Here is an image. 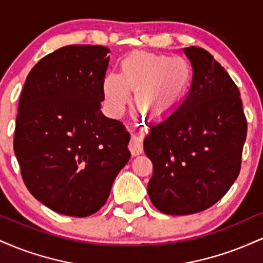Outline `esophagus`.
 I'll list each match as a JSON object with an SVG mask.
<instances>
[{"label":"esophagus","mask_w":263,"mask_h":263,"mask_svg":"<svg viewBox=\"0 0 263 263\" xmlns=\"http://www.w3.org/2000/svg\"><path fill=\"white\" fill-rule=\"evenodd\" d=\"M128 148L131 151L132 156H137L143 151V144H142V136L132 135L131 141L128 143Z\"/></svg>","instance_id":"obj_1"}]
</instances>
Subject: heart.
I'll use <instances>...</instances> for the list:
<instances>
[{
    "label": "heart",
    "instance_id": "heart-1",
    "mask_svg": "<svg viewBox=\"0 0 263 263\" xmlns=\"http://www.w3.org/2000/svg\"><path fill=\"white\" fill-rule=\"evenodd\" d=\"M193 73L183 58L135 52L121 63L120 74L104 79V93L112 114L122 112L135 92L136 108L151 121L161 122L183 105L192 86Z\"/></svg>",
    "mask_w": 263,
    "mask_h": 263
}]
</instances>
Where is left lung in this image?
<instances>
[{
	"label": "left lung",
	"instance_id": "8db88e82",
	"mask_svg": "<svg viewBox=\"0 0 263 263\" xmlns=\"http://www.w3.org/2000/svg\"><path fill=\"white\" fill-rule=\"evenodd\" d=\"M193 81L183 105L143 141L153 163L147 192L168 215H190L219 201L240 173L247 122L240 91L209 52L184 48Z\"/></svg>",
	"mask_w": 263,
	"mask_h": 263
}]
</instances>
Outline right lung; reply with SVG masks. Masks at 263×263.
Segmentation results:
<instances>
[{
  "label": "right lung",
  "instance_id": "obj_1",
  "mask_svg": "<svg viewBox=\"0 0 263 263\" xmlns=\"http://www.w3.org/2000/svg\"><path fill=\"white\" fill-rule=\"evenodd\" d=\"M110 49L66 45L27 77L13 148L27 189L49 209L85 218L106 203L128 162L129 134L101 112Z\"/></svg>",
  "mask_w": 263,
  "mask_h": 263
}]
</instances>
